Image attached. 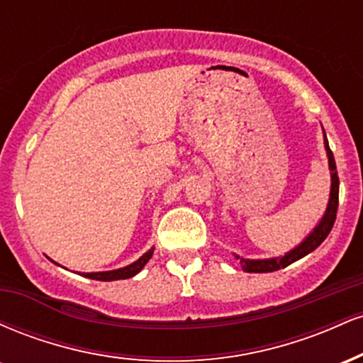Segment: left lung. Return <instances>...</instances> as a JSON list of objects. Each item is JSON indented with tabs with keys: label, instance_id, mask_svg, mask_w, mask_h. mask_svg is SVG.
<instances>
[{
	"label": "left lung",
	"instance_id": "obj_1",
	"mask_svg": "<svg viewBox=\"0 0 363 363\" xmlns=\"http://www.w3.org/2000/svg\"><path fill=\"white\" fill-rule=\"evenodd\" d=\"M324 135V148H326L328 155V164H329V174H331V189H329V199L328 206L324 215L320 216V220L315 225L314 228L309 232V235L302 240L301 244L295 245L294 249H290L289 252H285L283 256L278 257H268V259H247V257H240L234 254L237 259L240 261V266L245 273H272L278 272V269L286 268V266L291 264V262L302 259L303 256L318 249L323 240L326 239L331 232L333 225H335L336 220V211H338V193H340V181H338V172H336V162L335 157H333L331 148H329L326 133L323 129Z\"/></svg>",
	"mask_w": 363,
	"mask_h": 363
}]
</instances>
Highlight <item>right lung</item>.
<instances>
[{
	"label": "right lung",
	"instance_id": "right-lung-1",
	"mask_svg": "<svg viewBox=\"0 0 363 363\" xmlns=\"http://www.w3.org/2000/svg\"><path fill=\"white\" fill-rule=\"evenodd\" d=\"M153 249H148L140 259H136L131 264L124 266V268H118V269H111V272H95V273H80L82 277L90 278V280H99V281H114V280H126V278H133L135 274H138L141 269L145 268V264L150 261L152 257Z\"/></svg>",
	"mask_w": 363,
	"mask_h": 363
}]
</instances>
